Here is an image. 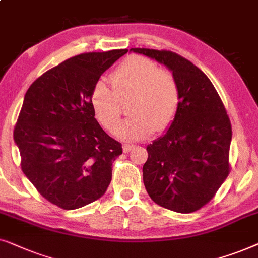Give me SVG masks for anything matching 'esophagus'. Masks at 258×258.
Wrapping results in <instances>:
<instances>
[{"instance_id": "obj_1", "label": "esophagus", "mask_w": 258, "mask_h": 258, "mask_svg": "<svg viewBox=\"0 0 258 258\" xmlns=\"http://www.w3.org/2000/svg\"><path fill=\"white\" fill-rule=\"evenodd\" d=\"M134 147H136V146H134V145H127V144H125L124 146H122V151H124V153H128V152L132 151Z\"/></svg>"}]
</instances>
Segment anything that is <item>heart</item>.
<instances>
[{"mask_svg": "<svg viewBox=\"0 0 258 258\" xmlns=\"http://www.w3.org/2000/svg\"><path fill=\"white\" fill-rule=\"evenodd\" d=\"M112 89L103 82L93 86L90 104L98 121L107 131L116 125L121 115L120 100L131 99L130 117L114 130L122 140L146 139L154 130L164 131L172 124L180 105L179 85L169 71L153 60L132 56L111 75Z\"/></svg>", "mask_w": 258, "mask_h": 258, "instance_id": "b5f03b06", "label": "heart"}]
</instances>
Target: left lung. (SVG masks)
<instances>
[{
    "instance_id": "obj_1",
    "label": "left lung",
    "mask_w": 258,
    "mask_h": 258,
    "mask_svg": "<svg viewBox=\"0 0 258 258\" xmlns=\"http://www.w3.org/2000/svg\"><path fill=\"white\" fill-rule=\"evenodd\" d=\"M168 69L180 90L169 128L147 146L143 179L152 200L176 213L199 210L229 174L231 125L209 78L172 51L133 48Z\"/></svg>"
}]
</instances>
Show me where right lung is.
<instances>
[{
  "instance_id": "obj_1",
  "label": "right lung",
  "mask_w": 258,
  "mask_h": 258,
  "mask_svg": "<svg viewBox=\"0 0 258 258\" xmlns=\"http://www.w3.org/2000/svg\"><path fill=\"white\" fill-rule=\"evenodd\" d=\"M127 50L64 60L30 85L14 130L21 167L39 194L59 208L84 207L106 191L121 144L106 134L90 104L100 76Z\"/></svg>"
}]
</instances>
